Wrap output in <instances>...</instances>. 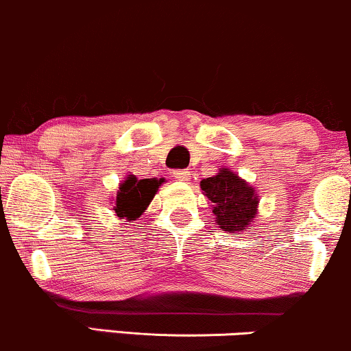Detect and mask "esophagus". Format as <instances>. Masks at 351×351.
Masks as SVG:
<instances>
[{"label":"esophagus","mask_w":351,"mask_h":351,"mask_svg":"<svg viewBox=\"0 0 351 351\" xmlns=\"http://www.w3.org/2000/svg\"><path fill=\"white\" fill-rule=\"evenodd\" d=\"M189 175H191V173H189L188 170H175V171H173V176H175V178L178 181H184V183L191 180V176H189Z\"/></svg>","instance_id":"esophagus-1"}]
</instances>
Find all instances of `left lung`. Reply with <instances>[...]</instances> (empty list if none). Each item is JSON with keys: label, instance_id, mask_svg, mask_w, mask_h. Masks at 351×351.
<instances>
[{"label": "left lung", "instance_id": "obj_1", "mask_svg": "<svg viewBox=\"0 0 351 351\" xmlns=\"http://www.w3.org/2000/svg\"><path fill=\"white\" fill-rule=\"evenodd\" d=\"M199 186L213 208L219 229L235 234L248 229L255 221L258 191L230 168H221L214 176L202 180Z\"/></svg>", "mask_w": 351, "mask_h": 351}]
</instances>
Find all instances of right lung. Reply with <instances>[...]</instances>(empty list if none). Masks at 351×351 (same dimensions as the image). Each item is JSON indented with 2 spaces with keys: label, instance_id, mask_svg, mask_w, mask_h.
<instances>
[{
  "label": "right lung",
  "instance_id": "1",
  "mask_svg": "<svg viewBox=\"0 0 351 351\" xmlns=\"http://www.w3.org/2000/svg\"><path fill=\"white\" fill-rule=\"evenodd\" d=\"M163 183V178L138 180L134 175L125 176L112 199V210L116 217L125 219L129 222L141 217Z\"/></svg>",
  "mask_w": 351,
  "mask_h": 351
}]
</instances>
